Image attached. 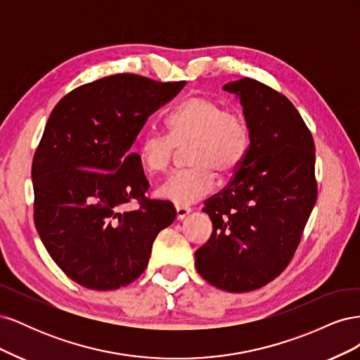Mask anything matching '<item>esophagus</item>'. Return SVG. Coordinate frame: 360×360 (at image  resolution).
<instances>
[{"label": "esophagus", "instance_id": "esophagus-1", "mask_svg": "<svg viewBox=\"0 0 360 360\" xmlns=\"http://www.w3.org/2000/svg\"><path fill=\"white\" fill-rule=\"evenodd\" d=\"M189 213H191V209H189V207H181V205H177V207H176V216H177V221L184 219V217H186Z\"/></svg>", "mask_w": 360, "mask_h": 360}]
</instances>
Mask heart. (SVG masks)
<instances>
[{"label":"heart","instance_id":"obj_1","mask_svg":"<svg viewBox=\"0 0 360 360\" xmlns=\"http://www.w3.org/2000/svg\"><path fill=\"white\" fill-rule=\"evenodd\" d=\"M169 136L148 132L139 141L138 159L148 174L165 172L179 151H186L191 168L174 172L156 191L160 200L189 205L207 197L216 183L214 172L228 177L243 163L250 132L236 111L204 96H192L168 117Z\"/></svg>","mask_w":360,"mask_h":360}]
</instances>
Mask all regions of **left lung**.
Returning <instances> with one entry per match:
<instances>
[{
	"mask_svg": "<svg viewBox=\"0 0 360 360\" xmlns=\"http://www.w3.org/2000/svg\"><path fill=\"white\" fill-rule=\"evenodd\" d=\"M243 106L250 147L228 186L202 209L213 231L195 267L216 288L246 292L282 274L317 200L309 129L284 94L255 79L224 85Z\"/></svg>",
	"mask_w": 360,
	"mask_h": 360,
	"instance_id": "8db88e82",
	"label": "left lung"
}]
</instances>
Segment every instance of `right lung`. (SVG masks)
I'll return each mask as SVG.
<instances>
[{
  "label": "right lung",
  "instance_id": "1",
  "mask_svg": "<svg viewBox=\"0 0 360 360\" xmlns=\"http://www.w3.org/2000/svg\"><path fill=\"white\" fill-rule=\"evenodd\" d=\"M180 82L120 73L85 84L56 105L32 159L34 222L51 258L90 290H117L146 270L160 230L176 219L169 201L148 200L130 153L147 118ZM129 202L140 207L125 210Z\"/></svg>",
  "mask_w": 360,
  "mask_h": 360
}]
</instances>
